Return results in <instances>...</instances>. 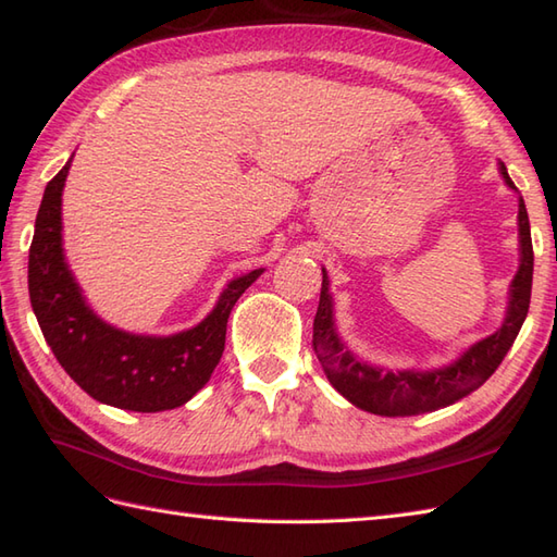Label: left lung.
Segmentation results:
<instances>
[{
    "instance_id": "left-lung-1",
    "label": "left lung",
    "mask_w": 557,
    "mask_h": 557,
    "mask_svg": "<svg viewBox=\"0 0 557 557\" xmlns=\"http://www.w3.org/2000/svg\"><path fill=\"white\" fill-rule=\"evenodd\" d=\"M503 182L519 196L517 186L507 174L505 162H498ZM519 268L507 292V311L503 325L493 335L483 337L467 347L455 361L437 366L431 371L405 369L393 371L383 366L361 361L345 342L335 325V299L330 294V277L323 268L321 304L313 321V351L321 361L330 385L349 399L354 407L377 413V417H413L455 405L474 393L498 369L505 354L522 330L531 301V277H534V248H531V230L524 198L519 196Z\"/></svg>"
}]
</instances>
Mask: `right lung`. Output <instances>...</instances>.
I'll return each instance as SVG.
<instances>
[{
    "mask_svg": "<svg viewBox=\"0 0 557 557\" xmlns=\"http://www.w3.org/2000/svg\"><path fill=\"white\" fill-rule=\"evenodd\" d=\"M64 164L45 186L28 256V292L45 342L86 393L116 409L164 411L203 387L224 351L227 318L263 268L234 277L198 325L174 335H136L104 323L90 309L62 246Z\"/></svg>",
    "mask_w": 557,
    "mask_h": 557,
    "instance_id": "add662e5",
    "label": "right lung"
}]
</instances>
